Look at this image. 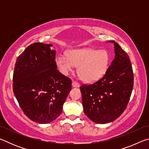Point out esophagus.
<instances>
[{
    "instance_id": "obj_1",
    "label": "esophagus",
    "mask_w": 149,
    "mask_h": 149,
    "mask_svg": "<svg viewBox=\"0 0 149 149\" xmlns=\"http://www.w3.org/2000/svg\"><path fill=\"white\" fill-rule=\"evenodd\" d=\"M79 85H79V83L75 81H72V86L74 87H79Z\"/></svg>"
}]
</instances>
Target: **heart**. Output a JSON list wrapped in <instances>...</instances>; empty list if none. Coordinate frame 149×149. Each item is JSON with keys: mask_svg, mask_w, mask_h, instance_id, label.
<instances>
[{"mask_svg": "<svg viewBox=\"0 0 149 149\" xmlns=\"http://www.w3.org/2000/svg\"><path fill=\"white\" fill-rule=\"evenodd\" d=\"M110 56L104 50L89 48L70 50L67 56L60 55L56 58V64L60 72L68 75L75 66L79 65V77L86 82H93L102 77L107 72Z\"/></svg>", "mask_w": 149, "mask_h": 149, "instance_id": "1", "label": "heart"}]
</instances>
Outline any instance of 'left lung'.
<instances>
[{"mask_svg":"<svg viewBox=\"0 0 149 149\" xmlns=\"http://www.w3.org/2000/svg\"><path fill=\"white\" fill-rule=\"evenodd\" d=\"M113 42L115 57L102 77L80 86L85 115L97 123H107L120 117L130 99L133 72L127 52Z\"/></svg>","mask_w":149,"mask_h":149,"instance_id":"1","label":"left lung"}]
</instances>
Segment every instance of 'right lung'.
<instances>
[{
    "label": "right lung",
    "mask_w": 149,
    "mask_h": 149,
    "mask_svg": "<svg viewBox=\"0 0 149 149\" xmlns=\"http://www.w3.org/2000/svg\"><path fill=\"white\" fill-rule=\"evenodd\" d=\"M52 46L30 45L17 57L13 74V92L20 108L39 123L51 122L61 114L72 89V79L57 70Z\"/></svg>",
    "instance_id": "1"
}]
</instances>
